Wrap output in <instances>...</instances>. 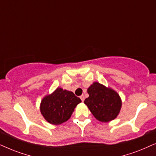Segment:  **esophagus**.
I'll use <instances>...</instances> for the list:
<instances>
[{"mask_svg":"<svg viewBox=\"0 0 156 156\" xmlns=\"http://www.w3.org/2000/svg\"><path fill=\"white\" fill-rule=\"evenodd\" d=\"M80 99H81V101H83V102L84 100H85V97L83 96V95H81V96H80Z\"/></svg>","mask_w":156,"mask_h":156,"instance_id":"1","label":"esophagus"}]
</instances>
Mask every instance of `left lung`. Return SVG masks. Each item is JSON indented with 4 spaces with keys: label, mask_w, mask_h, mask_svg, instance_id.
<instances>
[{
    "label": "left lung",
    "mask_w": 156,
    "mask_h": 156,
    "mask_svg": "<svg viewBox=\"0 0 156 156\" xmlns=\"http://www.w3.org/2000/svg\"><path fill=\"white\" fill-rule=\"evenodd\" d=\"M88 93L89 97L84 103L96 119L108 122L117 117L122 103L115 91L95 82L89 87Z\"/></svg>",
    "instance_id": "left-lung-1"
}]
</instances>
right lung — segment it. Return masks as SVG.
I'll list each match as a JSON object with an SVG mask.
<instances>
[{"label":"right lung","mask_w":156,"mask_h":156,"mask_svg":"<svg viewBox=\"0 0 156 156\" xmlns=\"http://www.w3.org/2000/svg\"><path fill=\"white\" fill-rule=\"evenodd\" d=\"M81 100L73 92L58 88L42 100L41 112L48 122L58 125L68 120Z\"/></svg>","instance_id":"obj_1"}]
</instances>
